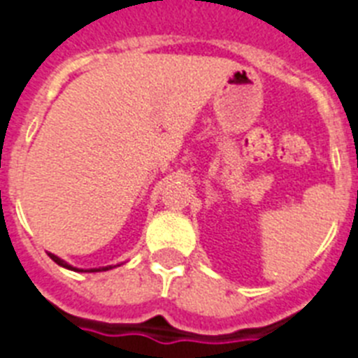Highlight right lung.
Listing matches in <instances>:
<instances>
[{
	"instance_id": "add662e5",
	"label": "right lung",
	"mask_w": 358,
	"mask_h": 358,
	"mask_svg": "<svg viewBox=\"0 0 358 358\" xmlns=\"http://www.w3.org/2000/svg\"><path fill=\"white\" fill-rule=\"evenodd\" d=\"M49 257L52 258L54 262L58 264V266L65 267V269H71V271H83V269H78V267H72V266H69V264L65 262V260H62V258H59V257H56V255L49 253ZM107 269H110V266H109V267H101V269H91V271H89V273H96V271H107Z\"/></svg>"
}]
</instances>
